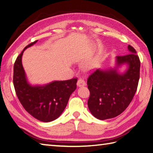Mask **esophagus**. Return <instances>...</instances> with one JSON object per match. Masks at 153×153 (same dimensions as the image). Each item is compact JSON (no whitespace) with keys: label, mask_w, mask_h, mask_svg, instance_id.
Listing matches in <instances>:
<instances>
[{"label":"esophagus","mask_w":153,"mask_h":153,"mask_svg":"<svg viewBox=\"0 0 153 153\" xmlns=\"http://www.w3.org/2000/svg\"><path fill=\"white\" fill-rule=\"evenodd\" d=\"M77 85L78 87H83V86H85V81L83 80L82 78H79L77 81Z\"/></svg>","instance_id":"esophagus-1"}]
</instances>
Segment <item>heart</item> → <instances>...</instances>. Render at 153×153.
Wrapping results in <instances>:
<instances>
[{"label": "heart", "instance_id": "1", "mask_svg": "<svg viewBox=\"0 0 153 153\" xmlns=\"http://www.w3.org/2000/svg\"><path fill=\"white\" fill-rule=\"evenodd\" d=\"M101 57V53L100 52H98L94 57H93V58H91V59H88V61H86L85 62L83 63V64L82 65L83 70L87 71H90L95 70V69L97 68L99 63H100Z\"/></svg>", "mask_w": 153, "mask_h": 153}]
</instances>
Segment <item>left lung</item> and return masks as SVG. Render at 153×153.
<instances>
[{
	"label": "left lung",
	"mask_w": 153,
	"mask_h": 153,
	"mask_svg": "<svg viewBox=\"0 0 153 153\" xmlns=\"http://www.w3.org/2000/svg\"><path fill=\"white\" fill-rule=\"evenodd\" d=\"M130 53L116 57L114 68L95 70L89 76L90 92L88 105L91 114L100 120L118 116L127 109L135 94L140 77V59L136 50L128 46ZM128 65L123 73L118 69Z\"/></svg>",
	"instance_id": "8db88e82"
}]
</instances>
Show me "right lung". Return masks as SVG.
Returning a JSON list of instances; mask_svg holds the SVG:
<instances>
[{
  "instance_id": "obj_1",
  "label": "right lung",
  "mask_w": 153,
  "mask_h": 153,
  "mask_svg": "<svg viewBox=\"0 0 153 153\" xmlns=\"http://www.w3.org/2000/svg\"><path fill=\"white\" fill-rule=\"evenodd\" d=\"M28 44L17 57L14 65L13 83L20 102L27 112L42 122L58 118L66 107L69 98L77 88V79L54 81L44 85L28 82L22 64L24 51L37 42Z\"/></svg>"
}]
</instances>
